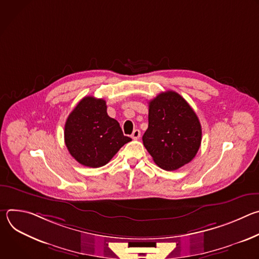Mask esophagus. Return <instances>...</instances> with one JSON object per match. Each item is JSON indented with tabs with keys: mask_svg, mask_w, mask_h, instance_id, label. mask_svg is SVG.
<instances>
[{
	"mask_svg": "<svg viewBox=\"0 0 259 259\" xmlns=\"http://www.w3.org/2000/svg\"><path fill=\"white\" fill-rule=\"evenodd\" d=\"M131 137H132L133 139H139V137H140V130L135 129V130L133 131V133L131 134Z\"/></svg>",
	"mask_w": 259,
	"mask_h": 259,
	"instance_id": "1",
	"label": "esophagus"
}]
</instances>
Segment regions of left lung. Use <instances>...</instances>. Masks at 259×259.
<instances>
[{"label":"left lung","instance_id":"8db88e82","mask_svg":"<svg viewBox=\"0 0 259 259\" xmlns=\"http://www.w3.org/2000/svg\"><path fill=\"white\" fill-rule=\"evenodd\" d=\"M201 140L200 121L178 93L162 92L149 102V128L142 141L159 167L173 171L190 163L200 149Z\"/></svg>","mask_w":259,"mask_h":259}]
</instances>
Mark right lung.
Segmentation results:
<instances>
[{"instance_id":"1","label":"right lung","mask_w":259,"mask_h":259,"mask_svg":"<svg viewBox=\"0 0 259 259\" xmlns=\"http://www.w3.org/2000/svg\"><path fill=\"white\" fill-rule=\"evenodd\" d=\"M64 141L80 164L98 168L112 160L131 138L123 134L117 120L108 117L104 99L86 96L66 119Z\"/></svg>"}]
</instances>
